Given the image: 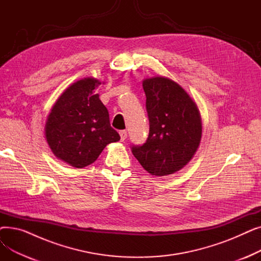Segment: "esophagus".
<instances>
[{"mask_svg": "<svg viewBox=\"0 0 261 261\" xmlns=\"http://www.w3.org/2000/svg\"><path fill=\"white\" fill-rule=\"evenodd\" d=\"M119 135H120V141L123 142L127 139V131L126 130H121L119 131Z\"/></svg>", "mask_w": 261, "mask_h": 261, "instance_id": "obj_1", "label": "esophagus"}]
</instances>
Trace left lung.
I'll use <instances>...</instances> for the list:
<instances>
[{
    "label": "left lung",
    "instance_id": "1",
    "mask_svg": "<svg viewBox=\"0 0 261 261\" xmlns=\"http://www.w3.org/2000/svg\"><path fill=\"white\" fill-rule=\"evenodd\" d=\"M149 134L143 145L131 147L133 155L152 175H168L182 169L199 147L202 123L197 105L171 79L143 81Z\"/></svg>",
    "mask_w": 261,
    "mask_h": 261
}]
</instances>
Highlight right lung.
<instances>
[{
  "mask_svg": "<svg viewBox=\"0 0 261 261\" xmlns=\"http://www.w3.org/2000/svg\"><path fill=\"white\" fill-rule=\"evenodd\" d=\"M97 79L85 78L60 96L48 115L45 136L53 153L76 168L94 163L120 136L110 125L108 109L95 94Z\"/></svg>",
  "mask_w": 261,
  "mask_h": 261,
  "instance_id": "right-lung-1",
  "label": "right lung"
}]
</instances>
